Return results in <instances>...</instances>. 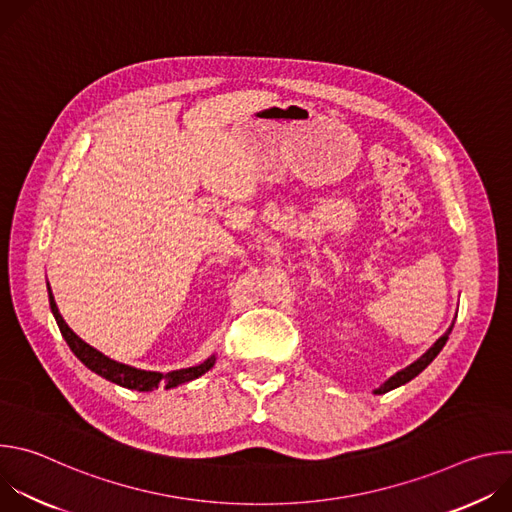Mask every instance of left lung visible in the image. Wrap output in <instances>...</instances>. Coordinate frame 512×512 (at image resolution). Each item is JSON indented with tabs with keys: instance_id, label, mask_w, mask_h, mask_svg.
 I'll list each match as a JSON object with an SVG mask.
<instances>
[{
	"instance_id": "1",
	"label": "left lung",
	"mask_w": 512,
	"mask_h": 512,
	"mask_svg": "<svg viewBox=\"0 0 512 512\" xmlns=\"http://www.w3.org/2000/svg\"><path fill=\"white\" fill-rule=\"evenodd\" d=\"M452 328H454V322H452V326L446 330V334L442 336V338H437L435 340V344L421 356V358H417L415 362H411L409 367H405L403 371H399V373H395L389 381H385L379 389H375V395H383V393H389V391H393V389H397V387H401V385H405V383H409L411 379H415L427 364L440 354V350L446 346V342H448V338H450V334H452Z\"/></svg>"
}]
</instances>
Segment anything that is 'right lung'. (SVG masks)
<instances>
[{
	"label": "right lung",
	"instance_id": "right-lung-1",
	"mask_svg": "<svg viewBox=\"0 0 512 512\" xmlns=\"http://www.w3.org/2000/svg\"><path fill=\"white\" fill-rule=\"evenodd\" d=\"M48 302H50V310L54 314V320H56V324L60 328V334L64 336V340L70 346V350L75 352V356L85 364L87 369H91L99 377H103V379H107V381H111V383H115L119 387L135 389V391H154L160 385H164L166 389H172V387H178V385H184L188 381H194V379L202 377L206 371L212 369V364L216 360V356L212 354L202 364H196V367L172 371V373H166V375L129 367V364H123V362H117V360L105 356L103 352H99L97 348H93L91 344L81 340L75 332L68 328V324L64 322V318L60 316V312L56 308V302H54L50 285H48Z\"/></svg>",
	"mask_w": 512,
	"mask_h": 512
}]
</instances>
